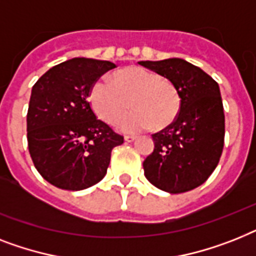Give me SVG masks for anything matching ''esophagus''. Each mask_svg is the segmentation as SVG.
<instances>
[{
  "label": "esophagus",
  "instance_id": "34e87169",
  "mask_svg": "<svg viewBox=\"0 0 256 256\" xmlns=\"http://www.w3.org/2000/svg\"><path fill=\"white\" fill-rule=\"evenodd\" d=\"M135 136H132V135H126V136H124V142L126 143H132V142H134L135 140Z\"/></svg>",
  "mask_w": 256,
  "mask_h": 256
}]
</instances>
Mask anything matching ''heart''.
Returning <instances> with one entry per match:
<instances>
[{"instance_id":"1","label":"heart","mask_w":256,"mask_h":256,"mask_svg":"<svg viewBox=\"0 0 256 256\" xmlns=\"http://www.w3.org/2000/svg\"><path fill=\"white\" fill-rule=\"evenodd\" d=\"M89 102L102 121L116 124L128 105L132 112L121 122V130L135 134L152 126L163 130L175 122L182 98L170 80L143 67H128L114 72L112 84L98 80L89 90Z\"/></svg>"}]
</instances>
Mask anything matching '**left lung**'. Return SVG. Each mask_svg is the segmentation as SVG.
<instances>
[{
    "label": "left lung",
    "mask_w": 256,
    "mask_h": 256,
    "mask_svg": "<svg viewBox=\"0 0 256 256\" xmlns=\"http://www.w3.org/2000/svg\"><path fill=\"white\" fill-rule=\"evenodd\" d=\"M139 64L168 78L182 98L175 122L152 135L155 148L143 162L144 176L164 192H188L206 182L221 158L225 114L220 86L184 59Z\"/></svg>",
    "instance_id": "left-lung-1"
}]
</instances>
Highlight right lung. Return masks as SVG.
<instances>
[{
  "mask_svg": "<svg viewBox=\"0 0 256 256\" xmlns=\"http://www.w3.org/2000/svg\"><path fill=\"white\" fill-rule=\"evenodd\" d=\"M116 64L74 58L50 68L31 89L27 142L44 180L67 190H81L106 175L110 154L124 143L96 118L88 101L97 78Z\"/></svg>",
  "mask_w": 256,
  "mask_h": 256,
  "instance_id": "right-lung-1",
  "label": "right lung"
}]
</instances>
